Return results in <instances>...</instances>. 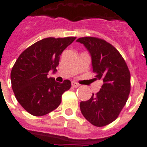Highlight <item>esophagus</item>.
Listing matches in <instances>:
<instances>
[{"mask_svg":"<svg viewBox=\"0 0 147 147\" xmlns=\"http://www.w3.org/2000/svg\"><path fill=\"white\" fill-rule=\"evenodd\" d=\"M79 84L76 82H71V86L73 87V88H77V87H79Z\"/></svg>","mask_w":147,"mask_h":147,"instance_id":"34e87169","label":"esophagus"}]
</instances>
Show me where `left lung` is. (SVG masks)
Returning <instances> with one entry per match:
<instances>
[{
  "label": "left lung",
  "instance_id": "obj_1",
  "mask_svg": "<svg viewBox=\"0 0 147 147\" xmlns=\"http://www.w3.org/2000/svg\"><path fill=\"white\" fill-rule=\"evenodd\" d=\"M76 42L89 52L95 80L103 81L98 92L93 94L89 100L80 102V110L93 125L105 126L117 119L128 98L129 69L117 49L105 40L84 37Z\"/></svg>",
  "mask_w": 147,
  "mask_h": 147
}]
</instances>
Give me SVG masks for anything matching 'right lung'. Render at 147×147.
Masks as SVG:
<instances>
[{"mask_svg":"<svg viewBox=\"0 0 147 147\" xmlns=\"http://www.w3.org/2000/svg\"><path fill=\"white\" fill-rule=\"evenodd\" d=\"M76 37L46 38L25 49L11 71V87L18 102L29 113L44 116L57 108L61 96L70 89V80L63 83L49 78L50 70L57 71L60 55Z\"/></svg>","mask_w":147,"mask_h":147,"instance_id":"add662e5","label":"right lung"}]
</instances>
